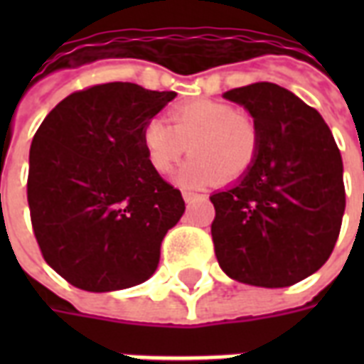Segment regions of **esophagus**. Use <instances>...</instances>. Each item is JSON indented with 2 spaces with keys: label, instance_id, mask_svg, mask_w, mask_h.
<instances>
[{
  "label": "esophagus",
  "instance_id": "1",
  "mask_svg": "<svg viewBox=\"0 0 364 364\" xmlns=\"http://www.w3.org/2000/svg\"><path fill=\"white\" fill-rule=\"evenodd\" d=\"M200 194L198 193H193V191H183V200L187 202V204H193L194 200H198Z\"/></svg>",
  "mask_w": 364,
  "mask_h": 364
}]
</instances>
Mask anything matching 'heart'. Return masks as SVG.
<instances>
[{"instance_id": "1", "label": "heart", "mask_w": 364, "mask_h": 364, "mask_svg": "<svg viewBox=\"0 0 364 364\" xmlns=\"http://www.w3.org/2000/svg\"><path fill=\"white\" fill-rule=\"evenodd\" d=\"M170 124L151 119L141 141L154 171L168 173L191 151L177 179L188 187L215 181H238L255 166L260 153V126L234 105L215 100H193L170 111Z\"/></svg>"}]
</instances>
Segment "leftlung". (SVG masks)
<instances>
[{
	"label": "left lung",
	"mask_w": 364,
	"mask_h": 364,
	"mask_svg": "<svg viewBox=\"0 0 364 364\" xmlns=\"http://www.w3.org/2000/svg\"><path fill=\"white\" fill-rule=\"evenodd\" d=\"M225 98L260 126V153L234 187L210 196L223 272L257 287H289L328 260L346 210L344 166L327 122L287 88L255 82Z\"/></svg>",
	"instance_id": "1"
}]
</instances>
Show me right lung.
Returning <instances> with one entry per match:
<instances>
[{
    "label": "right lung",
    "instance_id": "obj_1",
    "mask_svg": "<svg viewBox=\"0 0 364 364\" xmlns=\"http://www.w3.org/2000/svg\"><path fill=\"white\" fill-rule=\"evenodd\" d=\"M176 96L134 82L94 85L62 100L37 128L31 227L45 262L73 287L119 291L156 270L185 202L149 164L141 132Z\"/></svg>",
    "mask_w": 364,
    "mask_h": 364
}]
</instances>
